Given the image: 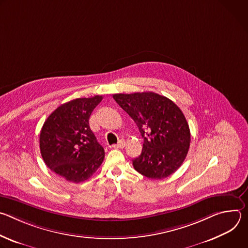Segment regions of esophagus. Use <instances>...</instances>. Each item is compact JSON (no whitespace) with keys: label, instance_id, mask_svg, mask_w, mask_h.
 I'll use <instances>...</instances> for the list:
<instances>
[{"label":"esophagus","instance_id":"1","mask_svg":"<svg viewBox=\"0 0 248 248\" xmlns=\"http://www.w3.org/2000/svg\"><path fill=\"white\" fill-rule=\"evenodd\" d=\"M124 145H125L124 141L121 140L118 144H115V145H113V148H118V149H120V148H124Z\"/></svg>","mask_w":248,"mask_h":248}]
</instances>
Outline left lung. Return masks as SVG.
<instances>
[{
    "mask_svg": "<svg viewBox=\"0 0 248 248\" xmlns=\"http://www.w3.org/2000/svg\"><path fill=\"white\" fill-rule=\"evenodd\" d=\"M113 98L135 122L143 148L132 160L146 178L162 180L184 163L190 143V130L182 110L169 98L154 92L114 94Z\"/></svg>",
    "mask_w": 248,
    "mask_h": 248,
    "instance_id": "8db88e82",
    "label": "left lung"
}]
</instances>
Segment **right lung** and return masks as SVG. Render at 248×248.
Returning <instances> with one entry per match:
<instances>
[{
    "label": "right lung",
    "instance_id": "right-lung-1",
    "mask_svg": "<svg viewBox=\"0 0 248 248\" xmlns=\"http://www.w3.org/2000/svg\"><path fill=\"white\" fill-rule=\"evenodd\" d=\"M103 97L78 98L58 107L40 132V151L51 170L67 182L88 180L101 166L105 151L90 129L89 118Z\"/></svg>",
    "mask_w": 248,
    "mask_h": 248
}]
</instances>
